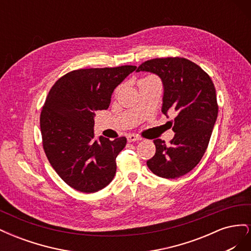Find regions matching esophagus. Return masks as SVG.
<instances>
[{
	"label": "esophagus",
	"mask_w": 251,
	"mask_h": 251,
	"mask_svg": "<svg viewBox=\"0 0 251 251\" xmlns=\"http://www.w3.org/2000/svg\"><path fill=\"white\" fill-rule=\"evenodd\" d=\"M127 141L128 142H135V141H139V140H141V138L139 137V136H137V135H134V134H130L127 136Z\"/></svg>",
	"instance_id": "esophagus-1"
}]
</instances>
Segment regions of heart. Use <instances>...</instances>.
Segmentation results:
<instances>
[{
	"label": "heart",
	"instance_id": "obj_1",
	"mask_svg": "<svg viewBox=\"0 0 251 251\" xmlns=\"http://www.w3.org/2000/svg\"><path fill=\"white\" fill-rule=\"evenodd\" d=\"M149 77H153V76H149Z\"/></svg>",
	"mask_w": 251,
	"mask_h": 251
}]
</instances>
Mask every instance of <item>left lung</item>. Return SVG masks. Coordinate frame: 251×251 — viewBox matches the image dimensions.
I'll return each mask as SVG.
<instances>
[{
    "label": "left lung",
    "mask_w": 251,
    "mask_h": 251,
    "mask_svg": "<svg viewBox=\"0 0 251 251\" xmlns=\"http://www.w3.org/2000/svg\"><path fill=\"white\" fill-rule=\"evenodd\" d=\"M157 74L164 87L162 113L176 112L174 138L155 139L156 153L148 168L165 179L179 178L200 162L206 151L218 117L216 89L201 67L184 57L153 58L142 63L137 72Z\"/></svg>",
    "instance_id": "left-lung-1"
}]
</instances>
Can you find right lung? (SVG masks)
I'll return each instance as SVG.
<instances>
[{
  "label": "right lung",
  "instance_id": "right-lung-1",
  "mask_svg": "<svg viewBox=\"0 0 251 251\" xmlns=\"http://www.w3.org/2000/svg\"><path fill=\"white\" fill-rule=\"evenodd\" d=\"M136 66L74 70L55 81L41 112L43 148L66 183L81 193L104 188L116 174L126 137L94 138V116L107 110L114 89Z\"/></svg>",
  "mask_w": 251,
  "mask_h": 251
}]
</instances>
